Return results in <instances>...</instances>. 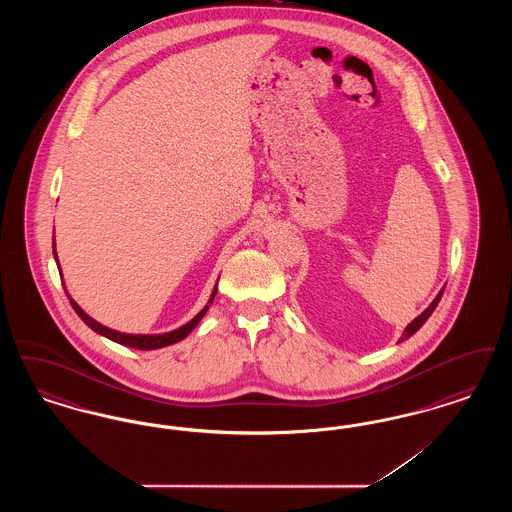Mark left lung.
Here are the masks:
<instances>
[{"label":"left lung","mask_w":512,"mask_h":512,"mask_svg":"<svg viewBox=\"0 0 512 512\" xmlns=\"http://www.w3.org/2000/svg\"><path fill=\"white\" fill-rule=\"evenodd\" d=\"M443 290H445V286H443ZM443 290H441V292L436 295V299L428 305V309H426L422 315H418V317L414 318L413 322L403 330V336L399 338V341L409 340V338L413 336L414 332H416V330H418V328H420V326L430 318V315L434 313V309L438 307L439 299H441V295H443Z\"/></svg>","instance_id":"obj_1"}]
</instances>
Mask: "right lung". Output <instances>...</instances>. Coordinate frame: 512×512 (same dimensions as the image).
<instances>
[{"mask_svg": "<svg viewBox=\"0 0 512 512\" xmlns=\"http://www.w3.org/2000/svg\"><path fill=\"white\" fill-rule=\"evenodd\" d=\"M53 257H55L57 268L61 270V267H59V259H57V251H55V236H53ZM61 278H63V274H61ZM61 282H63V280H61ZM63 288H65V286H63ZM65 293H67V297H69V301H71V305H73L74 313L86 322V326H90L94 332H98L99 336H105L107 340L117 341V343L126 345V347H134V349H142V351H151V349H161V347H167V345H172V343H178V341L184 340V338L194 330L195 326L199 324V320L207 313V309L211 307V303H213V299H215V295H217V286L213 288V293H211L207 305H205L190 322H186L184 326H180V328H176V330H172V332H165V334H124V332H117V330H113V328H107V326L99 324L98 320H94L90 315H86V313L80 309V305L69 295L67 288H65Z\"/></svg>", "mask_w": 512, "mask_h": 512, "instance_id": "obj_1", "label": "right lung"}]
</instances>
